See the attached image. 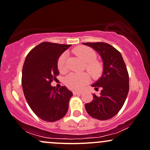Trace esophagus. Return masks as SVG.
I'll return each mask as SVG.
<instances>
[{
	"mask_svg": "<svg viewBox=\"0 0 150 150\" xmlns=\"http://www.w3.org/2000/svg\"><path fill=\"white\" fill-rule=\"evenodd\" d=\"M72 93H73V95H81V94L83 93L82 91H74Z\"/></svg>",
	"mask_w": 150,
	"mask_h": 150,
	"instance_id": "esophagus-1",
	"label": "esophagus"
}]
</instances>
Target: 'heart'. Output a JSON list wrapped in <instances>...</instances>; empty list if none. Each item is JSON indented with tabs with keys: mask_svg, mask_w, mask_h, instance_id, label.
<instances>
[{
	"mask_svg": "<svg viewBox=\"0 0 150 150\" xmlns=\"http://www.w3.org/2000/svg\"><path fill=\"white\" fill-rule=\"evenodd\" d=\"M74 52L86 62L85 68L94 79H98L103 75L104 70L103 62L96 59L97 55L92 48L87 46H78L74 49ZM67 54L64 52L58 59L57 67L61 72H65L67 70ZM90 80L91 76L88 72H73L65 78V84L70 89L80 91L89 83Z\"/></svg>",
	"mask_w": 150,
	"mask_h": 150,
	"instance_id": "1",
	"label": "heart"
}]
</instances>
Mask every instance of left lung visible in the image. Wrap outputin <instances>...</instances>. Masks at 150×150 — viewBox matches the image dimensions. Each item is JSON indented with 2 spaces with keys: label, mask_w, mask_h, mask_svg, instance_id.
Returning <instances> with one entry per match:
<instances>
[{
  "label": "left lung",
  "mask_w": 150,
  "mask_h": 150,
  "mask_svg": "<svg viewBox=\"0 0 150 150\" xmlns=\"http://www.w3.org/2000/svg\"><path fill=\"white\" fill-rule=\"evenodd\" d=\"M83 45L92 47L102 57L103 75L92 85L96 91L100 88L99 95L93 94L91 103L85 105L91 116L98 120H108L117 114L122 108L129 90V73L121 53L104 42H87Z\"/></svg>",
  "instance_id": "1"
}]
</instances>
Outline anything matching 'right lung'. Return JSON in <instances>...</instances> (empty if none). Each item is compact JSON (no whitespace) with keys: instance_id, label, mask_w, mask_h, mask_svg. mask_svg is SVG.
<instances>
[{"instance_id":"obj_1","label":"right lung","mask_w":150,"mask_h":150,"mask_svg":"<svg viewBox=\"0 0 150 150\" xmlns=\"http://www.w3.org/2000/svg\"><path fill=\"white\" fill-rule=\"evenodd\" d=\"M71 45L42 42L29 52L22 70L21 83L28 104L44 121L54 122L65 116L72 93L65 86H51L59 75L57 61Z\"/></svg>"}]
</instances>
